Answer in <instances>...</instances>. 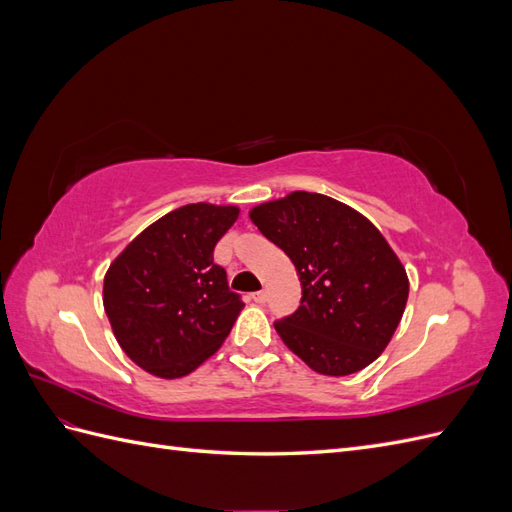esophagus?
Segmentation results:
<instances>
[{
  "instance_id": "34e87169",
  "label": "esophagus",
  "mask_w": 512,
  "mask_h": 512,
  "mask_svg": "<svg viewBox=\"0 0 512 512\" xmlns=\"http://www.w3.org/2000/svg\"><path fill=\"white\" fill-rule=\"evenodd\" d=\"M252 299H254V303H265L267 301V292L265 290H258V292L252 294Z\"/></svg>"
}]
</instances>
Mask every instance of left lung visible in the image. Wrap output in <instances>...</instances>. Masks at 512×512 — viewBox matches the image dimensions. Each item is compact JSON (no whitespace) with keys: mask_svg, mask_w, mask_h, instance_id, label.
Returning a JSON list of instances; mask_svg holds the SVG:
<instances>
[{"mask_svg":"<svg viewBox=\"0 0 512 512\" xmlns=\"http://www.w3.org/2000/svg\"><path fill=\"white\" fill-rule=\"evenodd\" d=\"M301 280L297 312L275 331L305 365L348 376L374 363L404 316L410 282L382 232L335 198L292 192L250 211Z\"/></svg>","mask_w":512,"mask_h":512,"instance_id":"left-lung-1","label":"left lung"}]
</instances>
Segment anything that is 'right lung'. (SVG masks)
I'll list each match as a JSON object with an SVG mask.
<instances>
[{"label":"right lung","mask_w":512,"mask_h":512,"mask_svg":"<svg viewBox=\"0 0 512 512\" xmlns=\"http://www.w3.org/2000/svg\"><path fill=\"white\" fill-rule=\"evenodd\" d=\"M239 207L194 203L128 243L104 275V312L121 350L149 374L181 378L218 352L243 309L213 250Z\"/></svg>","instance_id":"1"}]
</instances>
